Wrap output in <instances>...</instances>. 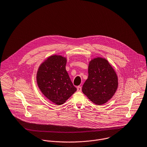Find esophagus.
Masks as SVG:
<instances>
[{
	"mask_svg": "<svg viewBox=\"0 0 147 147\" xmlns=\"http://www.w3.org/2000/svg\"><path fill=\"white\" fill-rule=\"evenodd\" d=\"M77 92H81V90H82V88H81V86H77Z\"/></svg>",
	"mask_w": 147,
	"mask_h": 147,
	"instance_id": "34e87169",
	"label": "esophagus"
}]
</instances>
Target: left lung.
I'll return each mask as SVG.
<instances>
[{
  "label": "left lung",
  "instance_id": "left-lung-1",
  "mask_svg": "<svg viewBox=\"0 0 147 147\" xmlns=\"http://www.w3.org/2000/svg\"><path fill=\"white\" fill-rule=\"evenodd\" d=\"M118 86L117 74L109 62L102 57L92 59L88 65V77L82 91L97 105L107 103L115 93Z\"/></svg>",
  "mask_w": 147,
  "mask_h": 147
}]
</instances>
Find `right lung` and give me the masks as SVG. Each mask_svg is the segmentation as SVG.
Returning a JSON list of instances; mask_svg holds the SVG:
<instances>
[{
  "label": "right lung",
  "instance_id": "1",
  "mask_svg": "<svg viewBox=\"0 0 147 147\" xmlns=\"http://www.w3.org/2000/svg\"><path fill=\"white\" fill-rule=\"evenodd\" d=\"M67 58L60 55L48 57L39 66L36 74L38 87L45 97L61 105L77 90L66 70Z\"/></svg>",
  "mask_w": 147,
  "mask_h": 147
}]
</instances>
